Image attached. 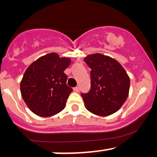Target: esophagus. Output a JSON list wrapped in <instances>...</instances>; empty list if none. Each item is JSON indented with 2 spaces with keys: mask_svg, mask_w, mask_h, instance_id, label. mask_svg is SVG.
Returning <instances> with one entry per match:
<instances>
[{
  "mask_svg": "<svg viewBox=\"0 0 157 157\" xmlns=\"http://www.w3.org/2000/svg\"><path fill=\"white\" fill-rule=\"evenodd\" d=\"M79 90H80V89H79L78 86H77V87H74V91L76 92V93H78Z\"/></svg>",
  "mask_w": 157,
  "mask_h": 157,
  "instance_id": "1",
  "label": "esophagus"
}]
</instances>
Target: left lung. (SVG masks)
<instances>
[{"mask_svg": "<svg viewBox=\"0 0 157 157\" xmlns=\"http://www.w3.org/2000/svg\"><path fill=\"white\" fill-rule=\"evenodd\" d=\"M91 71V85L88 93H82L84 105L91 113L108 116L118 111L129 93L130 78L118 61L102 54L84 58Z\"/></svg>", "mask_w": 157, "mask_h": 157, "instance_id": "8db88e82", "label": "left lung"}]
</instances>
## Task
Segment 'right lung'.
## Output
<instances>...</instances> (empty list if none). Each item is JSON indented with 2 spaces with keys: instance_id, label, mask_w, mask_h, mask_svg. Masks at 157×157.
<instances>
[{
  "instance_id": "add662e5",
  "label": "right lung",
  "mask_w": 157,
  "mask_h": 157,
  "mask_svg": "<svg viewBox=\"0 0 157 157\" xmlns=\"http://www.w3.org/2000/svg\"><path fill=\"white\" fill-rule=\"evenodd\" d=\"M69 58H60L57 53L47 54L32 63L20 82L23 100L36 115L49 117L59 113L66 106L72 88L64 73L70 65Z\"/></svg>"
}]
</instances>
